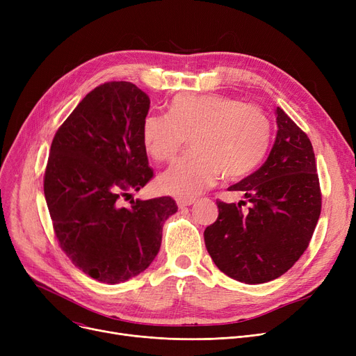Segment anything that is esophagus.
I'll return each mask as SVG.
<instances>
[{"instance_id": "34e87169", "label": "esophagus", "mask_w": 356, "mask_h": 356, "mask_svg": "<svg viewBox=\"0 0 356 356\" xmlns=\"http://www.w3.org/2000/svg\"><path fill=\"white\" fill-rule=\"evenodd\" d=\"M193 203H196V199H193V197H189V199H177V207H179L180 209L192 207Z\"/></svg>"}]
</instances>
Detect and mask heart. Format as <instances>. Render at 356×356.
Wrapping results in <instances>:
<instances>
[{"label":"heart","mask_w":356,"mask_h":356,"mask_svg":"<svg viewBox=\"0 0 356 356\" xmlns=\"http://www.w3.org/2000/svg\"><path fill=\"white\" fill-rule=\"evenodd\" d=\"M270 134L263 109L216 93L179 95L167 115L148 114L141 127L144 149L157 161L173 159L189 137L192 152L159 177L160 189L179 197L200 195L222 173L227 179L250 175L264 159Z\"/></svg>","instance_id":"heart-1"}]
</instances>
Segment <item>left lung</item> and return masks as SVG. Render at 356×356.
Here are the masks:
<instances>
[{"label":"left lung","instance_id":"obj_1","mask_svg":"<svg viewBox=\"0 0 356 356\" xmlns=\"http://www.w3.org/2000/svg\"><path fill=\"white\" fill-rule=\"evenodd\" d=\"M277 136L257 172L232 184L246 202L218 200V219L204 229L216 267L245 284H263L287 273L303 255L319 220L322 193L312 143L277 106Z\"/></svg>","mask_w":356,"mask_h":356}]
</instances>
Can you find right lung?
<instances>
[{"label":"right lung","instance_id":"1","mask_svg":"<svg viewBox=\"0 0 356 356\" xmlns=\"http://www.w3.org/2000/svg\"><path fill=\"white\" fill-rule=\"evenodd\" d=\"M149 98L131 82L90 90L58 129L44 172V197L56 238L89 277L118 284L159 254L163 223L177 212L170 196L131 200L153 177L141 140Z\"/></svg>","mask_w":356,"mask_h":356}]
</instances>
